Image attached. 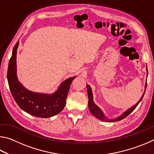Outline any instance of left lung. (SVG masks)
I'll return each instance as SVG.
<instances>
[{
  "mask_svg": "<svg viewBox=\"0 0 154 154\" xmlns=\"http://www.w3.org/2000/svg\"><path fill=\"white\" fill-rule=\"evenodd\" d=\"M146 70H147V67H146ZM86 86H87V90H88V99H89V100H88V107H89L91 113H92L94 116H95L96 118H98V119H100V120H101V121H104V122H118V121L122 120V119H124L126 117L128 116L130 113H132V112L134 110V109L137 107V105H139V103L140 102V101H141L143 96H144V94H145V89H146V87H147V82H146L145 85V92L143 94L141 98H140V100L138 101V103L136 104V105H134L132 107L130 108L129 109H128L126 112H124V113L122 114V116L118 117V118H116L113 119H109L106 118V117L105 116V114L103 113L102 110H101V109L99 108L97 105H95V103H94V100H93V94H92V89H91V88L89 85H87Z\"/></svg>",
  "mask_w": 154,
  "mask_h": 154,
  "instance_id": "1",
  "label": "left lung"
}]
</instances>
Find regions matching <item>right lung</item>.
Listing matches in <instances>:
<instances>
[{"label":"right lung","instance_id":"obj_1","mask_svg":"<svg viewBox=\"0 0 154 154\" xmlns=\"http://www.w3.org/2000/svg\"><path fill=\"white\" fill-rule=\"evenodd\" d=\"M18 45L19 41L13 49L7 71L9 89L15 102L23 111L35 117L48 118L58 114L63 110L72 81L76 76L62 82L58 90L51 94L31 92L17 79L16 56Z\"/></svg>","mask_w":154,"mask_h":154}]
</instances>
